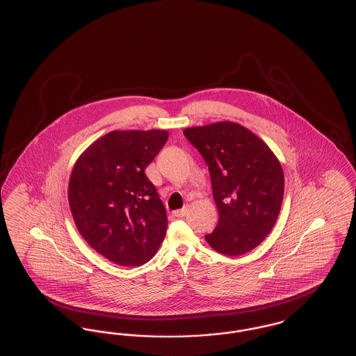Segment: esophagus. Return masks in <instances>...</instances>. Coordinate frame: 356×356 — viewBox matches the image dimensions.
<instances>
[{"label":"esophagus","mask_w":356,"mask_h":356,"mask_svg":"<svg viewBox=\"0 0 356 356\" xmlns=\"http://www.w3.org/2000/svg\"><path fill=\"white\" fill-rule=\"evenodd\" d=\"M173 215H175L176 218H184V216L186 215V208L177 209V211H175V212H173Z\"/></svg>","instance_id":"1"}]
</instances>
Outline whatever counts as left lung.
<instances>
[{
    "label": "left lung",
    "instance_id": "left-lung-1",
    "mask_svg": "<svg viewBox=\"0 0 356 356\" xmlns=\"http://www.w3.org/2000/svg\"><path fill=\"white\" fill-rule=\"evenodd\" d=\"M211 175L219 221L207 243L219 254L256 248L277 220L284 193L283 168L268 145L243 125L220 121L184 129Z\"/></svg>",
    "mask_w": 356,
    "mask_h": 356
}]
</instances>
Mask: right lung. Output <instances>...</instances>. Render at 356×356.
Returning a JSON list of instances; mask_svg holds the SVG:
<instances>
[{"instance_id": "1", "label": "right lung", "mask_w": 356, "mask_h": 356, "mask_svg": "<svg viewBox=\"0 0 356 356\" xmlns=\"http://www.w3.org/2000/svg\"><path fill=\"white\" fill-rule=\"evenodd\" d=\"M168 132L113 131L96 140L76 161L68 199L76 227L108 260L138 267L157 252L168 220L145 168Z\"/></svg>"}]
</instances>
